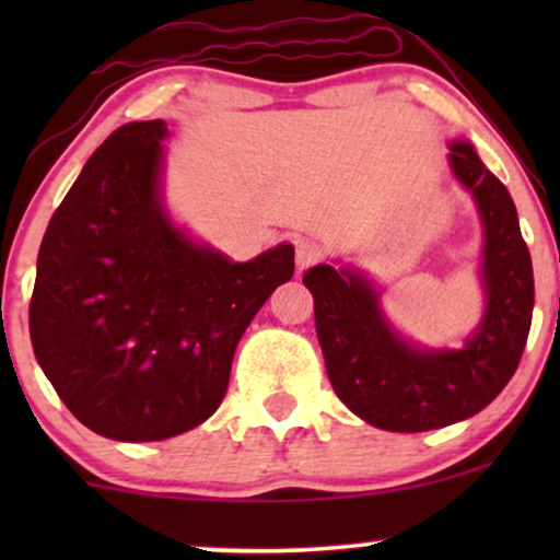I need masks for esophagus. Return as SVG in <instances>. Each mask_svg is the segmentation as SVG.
Masks as SVG:
<instances>
[{"label":"esophagus","mask_w":560,"mask_h":560,"mask_svg":"<svg viewBox=\"0 0 560 560\" xmlns=\"http://www.w3.org/2000/svg\"><path fill=\"white\" fill-rule=\"evenodd\" d=\"M294 260H298L300 271L316 266V262L324 260V247L318 242H300L298 253H294Z\"/></svg>","instance_id":"1"}]
</instances>
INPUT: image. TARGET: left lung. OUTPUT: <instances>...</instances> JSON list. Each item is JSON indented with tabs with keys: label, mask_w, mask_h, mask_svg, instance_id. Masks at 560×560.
<instances>
[{
	"label": "left lung",
	"mask_w": 560,
	"mask_h": 560,
	"mask_svg": "<svg viewBox=\"0 0 560 560\" xmlns=\"http://www.w3.org/2000/svg\"><path fill=\"white\" fill-rule=\"evenodd\" d=\"M450 165L485 223L487 307L460 350H423L397 337L361 273L316 266L302 276L313 292L334 392L352 413L387 432H429L479 413L516 374L529 337L535 276L516 205L466 141L450 144Z\"/></svg>",
	"instance_id": "8db88e82"
}]
</instances>
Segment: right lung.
<instances>
[{
    "label": "right lung",
    "mask_w": 560,
    "mask_h": 560,
    "mask_svg": "<svg viewBox=\"0 0 560 560\" xmlns=\"http://www.w3.org/2000/svg\"><path fill=\"white\" fill-rule=\"evenodd\" d=\"M165 137V120H137L89 158L44 234L28 307L60 400L120 442L210 419L244 329L294 273L292 244L234 262L173 226L160 199Z\"/></svg>",
    "instance_id": "obj_1"
}]
</instances>
